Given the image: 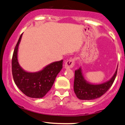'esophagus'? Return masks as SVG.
<instances>
[{
	"label": "esophagus",
	"mask_w": 125,
	"mask_h": 125,
	"mask_svg": "<svg viewBox=\"0 0 125 125\" xmlns=\"http://www.w3.org/2000/svg\"><path fill=\"white\" fill-rule=\"evenodd\" d=\"M75 59L73 58L70 59L69 61H67L65 63V65H64V68L68 69H71L74 66V62H75Z\"/></svg>",
	"instance_id": "1"
}]
</instances>
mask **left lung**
Returning <instances> with one entry per match:
<instances>
[{
	"mask_svg": "<svg viewBox=\"0 0 125 125\" xmlns=\"http://www.w3.org/2000/svg\"><path fill=\"white\" fill-rule=\"evenodd\" d=\"M116 70L111 79L99 84L90 83L84 77L81 67L75 70L74 91L78 98L82 100H91L101 97L112 86L117 74Z\"/></svg>",
	"mask_w": 125,
	"mask_h": 125,
	"instance_id": "left-lung-1",
	"label": "left lung"
}]
</instances>
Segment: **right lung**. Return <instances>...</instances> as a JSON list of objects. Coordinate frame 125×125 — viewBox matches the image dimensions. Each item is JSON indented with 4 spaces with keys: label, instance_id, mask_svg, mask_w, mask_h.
I'll use <instances>...</instances> for the list:
<instances>
[{
    "label": "right lung",
    "instance_id": "obj_1",
    "mask_svg": "<svg viewBox=\"0 0 125 125\" xmlns=\"http://www.w3.org/2000/svg\"><path fill=\"white\" fill-rule=\"evenodd\" d=\"M22 34L20 35L12 58V74L18 88L25 95L40 98L46 95L52 88L57 75L62 69L63 60L54 62L37 72H28L19 64L17 54Z\"/></svg>",
    "mask_w": 125,
    "mask_h": 125
}]
</instances>
